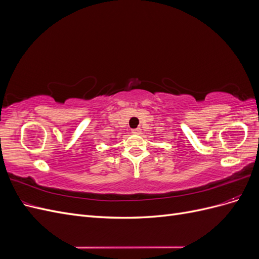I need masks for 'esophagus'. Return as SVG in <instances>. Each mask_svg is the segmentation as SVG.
<instances>
[{
  "instance_id": "esophagus-1",
  "label": "esophagus",
  "mask_w": 259,
  "mask_h": 259,
  "mask_svg": "<svg viewBox=\"0 0 259 259\" xmlns=\"http://www.w3.org/2000/svg\"><path fill=\"white\" fill-rule=\"evenodd\" d=\"M132 133L134 135H139V134H142V130H140V128H135V130L132 131Z\"/></svg>"
}]
</instances>
